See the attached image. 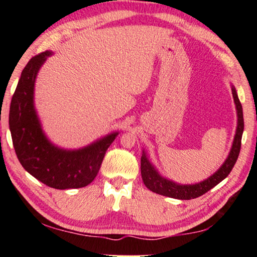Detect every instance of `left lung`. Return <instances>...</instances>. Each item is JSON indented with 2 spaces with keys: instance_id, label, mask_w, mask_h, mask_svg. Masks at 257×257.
<instances>
[{
  "instance_id": "8db88e82",
  "label": "left lung",
  "mask_w": 257,
  "mask_h": 257,
  "mask_svg": "<svg viewBox=\"0 0 257 257\" xmlns=\"http://www.w3.org/2000/svg\"><path fill=\"white\" fill-rule=\"evenodd\" d=\"M231 92H233L234 103L235 106H236L237 112V127L230 152L228 154L227 159L224 160L222 166H221L213 175H210L209 178L199 182V184L180 185L172 180H168V179L164 178L163 175H160L159 172L156 170V167L151 164L145 151H143L142 160H140V171H142V178L144 184H145V186L150 189V191L157 193V194L168 196V198L179 200H191L199 198V196L205 194V193L210 191V189L215 187L217 184H220L223 179H226L228 177V174L230 173L235 163H236L238 154H240L242 133H243L244 128L242 105L240 103V99H238L236 90H235L234 86H231Z\"/></svg>"
}]
</instances>
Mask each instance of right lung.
I'll return each mask as SVG.
<instances>
[{
    "label": "right lung",
    "instance_id": "right-lung-1",
    "mask_svg": "<svg viewBox=\"0 0 257 257\" xmlns=\"http://www.w3.org/2000/svg\"><path fill=\"white\" fill-rule=\"evenodd\" d=\"M51 55H36L21 73L9 111L13 145L24 170L44 185L56 189L85 187L96 178L118 132L79 150L59 149L47 138L35 110L34 90L37 73Z\"/></svg>",
    "mask_w": 257,
    "mask_h": 257
}]
</instances>
